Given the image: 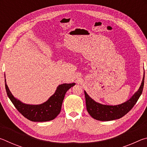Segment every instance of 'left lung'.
<instances>
[{"label": "left lung", "mask_w": 147, "mask_h": 147, "mask_svg": "<svg viewBox=\"0 0 147 147\" xmlns=\"http://www.w3.org/2000/svg\"><path fill=\"white\" fill-rule=\"evenodd\" d=\"M144 78L145 76L143 77L140 88L130 99H129L126 102L117 106L103 105L96 102L91 97H89L86 91H84L88 112L94 119L101 121H113L123 117L131 110L138 100L139 98L140 97L143 89Z\"/></svg>", "instance_id": "left-lung-1"}]
</instances>
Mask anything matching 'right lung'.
<instances>
[{
  "label": "right lung",
  "mask_w": 147,
  "mask_h": 147,
  "mask_svg": "<svg viewBox=\"0 0 147 147\" xmlns=\"http://www.w3.org/2000/svg\"><path fill=\"white\" fill-rule=\"evenodd\" d=\"M74 85V83L61 84L57 88L55 93L45 103L39 105H29L15 98L5 82L7 94L14 106L24 117L34 122H45L55 119L60 112L66 92Z\"/></svg>",
  "instance_id": "right-lung-1"
}]
</instances>
